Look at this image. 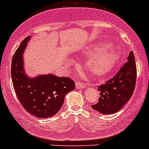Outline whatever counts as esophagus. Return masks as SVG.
Segmentation results:
<instances>
[{"mask_svg": "<svg viewBox=\"0 0 149 149\" xmlns=\"http://www.w3.org/2000/svg\"><path fill=\"white\" fill-rule=\"evenodd\" d=\"M86 86H87L86 83H81L79 81H77V83H76V87H77V89H85Z\"/></svg>", "mask_w": 149, "mask_h": 149, "instance_id": "34e87169", "label": "esophagus"}]
</instances>
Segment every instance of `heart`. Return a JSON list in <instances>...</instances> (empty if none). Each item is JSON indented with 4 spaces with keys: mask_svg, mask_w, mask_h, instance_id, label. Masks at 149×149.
I'll use <instances>...</instances> for the list:
<instances>
[{
    "mask_svg": "<svg viewBox=\"0 0 149 149\" xmlns=\"http://www.w3.org/2000/svg\"><path fill=\"white\" fill-rule=\"evenodd\" d=\"M92 55L86 62V67L92 74L103 76L112 70L120 59V54L114 47L106 42H99L86 52Z\"/></svg>",
    "mask_w": 149,
    "mask_h": 149,
    "instance_id": "obj_1",
    "label": "heart"
}]
</instances>
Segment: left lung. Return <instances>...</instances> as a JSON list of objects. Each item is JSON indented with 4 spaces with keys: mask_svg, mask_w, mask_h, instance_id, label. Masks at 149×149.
Listing matches in <instances>:
<instances>
[{
    "mask_svg": "<svg viewBox=\"0 0 149 149\" xmlns=\"http://www.w3.org/2000/svg\"><path fill=\"white\" fill-rule=\"evenodd\" d=\"M127 60L116 75L98 87L100 97L97 103L92 106L93 109L102 114H113L131 99L137 76L133 52H130Z\"/></svg>",
    "mask_w": 149,
    "mask_h": 149,
    "instance_id": "8db88e82",
    "label": "left lung"
}]
</instances>
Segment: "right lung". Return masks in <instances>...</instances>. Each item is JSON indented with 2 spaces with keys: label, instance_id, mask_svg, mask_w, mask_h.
<instances>
[{
  "label": "right lung",
  "instance_id": "right-lung-1",
  "mask_svg": "<svg viewBox=\"0 0 149 149\" xmlns=\"http://www.w3.org/2000/svg\"><path fill=\"white\" fill-rule=\"evenodd\" d=\"M26 37L14 53L11 78L14 91L24 109L37 118L52 117L62 107L66 93L75 89L73 80L53 74L29 77L24 70L23 54L31 39Z\"/></svg>",
  "mask_w": 149,
  "mask_h": 149
}]
</instances>
